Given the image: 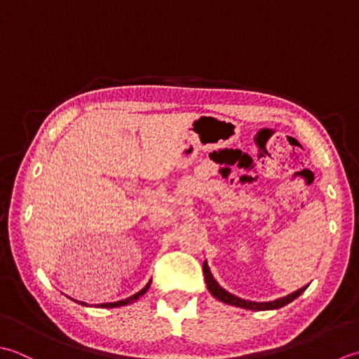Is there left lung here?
Returning <instances> with one entry per match:
<instances>
[{
	"label": "left lung",
	"instance_id": "8db88e82",
	"mask_svg": "<svg viewBox=\"0 0 359 359\" xmlns=\"http://www.w3.org/2000/svg\"><path fill=\"white\" fill-rule=\"evenodd\" d=\"M203 273H204V280H206L208 285V290L210 291V294L214 296L218 301H222L224 304H229V305H236V306H241V309H246V310H254V311H263V310H276V309H280V306H285L287 304L294 301L296 297H299L302 294V292L306 290V287H302L301 290H297L294 292H291V294L285 296L277 299V301L273 302H252V301H245V299H240L237 296L231 294L226 290H223L220 285L217 283V280L214 279V276H212L210 269L208 266V262L203 263Z\"/></svg>",
	"mask_w": 359,
	"mask_h": 359
}]
</instances>
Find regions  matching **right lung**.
I'll list each match as a JSON object with an SVG mask.
<instances>
[{"instance_id": "1", "label": "right lung", "mask_w": 359, "mask_h": 359, "mask_svg": "<svg viewBox=\"0 0 359 359\" xmlns=\"http://www.w3.org/2000/svg\"><path fill=\"white\" fill-rule=\"evenodd\" d=\"M149 287H150V282L145 285V287L141 290V291H137L136 294H133L131 297H127V299H123V301H118V302H109V304H99L97 306H100V309H116V306H122V305H128V304H133L135 301H137L139 297L141 296H144L145 292H147V290H149ZM79 304H82V305H86L85 302H79Z\"/></svg>"}]
</instances>
